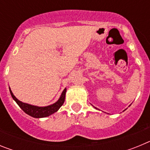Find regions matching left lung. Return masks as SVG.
I'll return each instance as SVG.
<instances>
[{"mask_svg": "<svg viewBox=\"0 0 150 150\" xmlns=\"http://www.w3.org/2000/svg\"><path fill=\"white\" fill-rule=\"evenodd\" d=\"M95 109H96V110H98V108H96V107H95ZM125 110H126V109H125Z\"/></svg>", "mask_w": 150, "mask_h": 150, "instance_id": "obj_1", "label": "left lung"}]
</instances>
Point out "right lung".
<instances>
[{
    "mask_svg": "<svg viewBox=\"0 0 150 150\" xmlns=\"http://www.w3.org/2000/svg\"><path fill=\"white\" fill-rule=\"evenodd\" d=\"M10 88L12 98H13V100L16 102V104L20 107L21 109L29 116H32L34 118H38V119L50 116V115L53 114V113H55V112L59 110L60 109V107L63 105L64 102L66 91H67V88H64L62 91L59 100L54 104H51V105L46 106V107H38V106L31 105V104H27V103H24V102L18 100L15 97V95H13V91H11L10 88Z\"/></svg>",
    "mask_w": 150,
    "mask_h": 150,
    "instance_id": "obj_1",
    "label": "right lung"
}]
</instances>
